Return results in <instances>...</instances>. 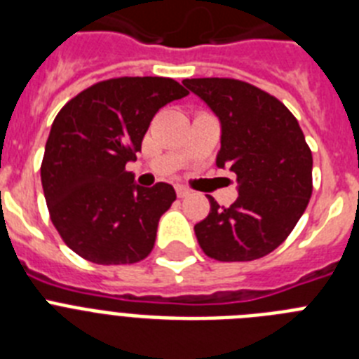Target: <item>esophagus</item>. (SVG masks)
<instances>
[{
    "mask_svg": "<svg viewBox=\"0 0 359 359\" xmlns=\"http://www.w3.org/2000/svg\"><path fill=\"white\" fill-rule=\"evenodd\" d=\"M176 194H177V198H187V196L190 194V190L187 189V187H183V185H177L176 187Z\"/></svg>",
    "mask_w": 359,
    "mask_h": 359,
    "instance_id": "1",
    "label": "esophagus"
}]
</instances>
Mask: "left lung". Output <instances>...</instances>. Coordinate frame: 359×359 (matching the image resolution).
<instances>
[{
	"label": "left lung",
	"mask_w": 359,
	"mask_h": 359,
	"mask_svg": "<svg viewBox=\"0 0 359 359\" xmlns=\"http://www.w3.org/2000/svg\"><path fill=\"white\" fill-rule=\"evenodd\" d=\"M183 84L221 123L219 169L237 174V199L194 226L199 246L221 262L261 259L280 246L313 192V156L297 118L280 100L233 79H185Z\"/></svg>",
	"instance_id": "left-lung-1"
}]
</instances>
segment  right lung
Masks as SVG:
<instances>
[{
    "label": "right lung",
    "instance_id": "add662e5",
    "mask_svg": "<svg viewBox=\"0 0 359 359\" xmlns=\"http://www.w3.org/2000/svg\"><path fill=\"white\" fill-rule=\"evenodd\" d=\"M189 91L165 77L102 81L55 116L41 182L53 226L68 248L95 264H133L151 253L174 187L136 185V160L152 116Z\"/></svg>",
    "mask_w": 359,
    "mask_h": 359
}]
</instances>
